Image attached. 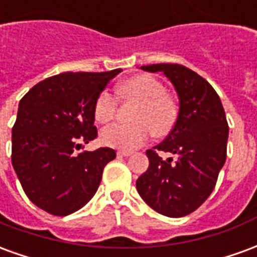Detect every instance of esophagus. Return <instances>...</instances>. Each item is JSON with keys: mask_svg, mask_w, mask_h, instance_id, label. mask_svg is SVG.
Returning <instances> with one entry per match:
<instances>
[{"mask_svg": "<svg viewBox=\"0 0 257 257\" xmlns=\"http://www.w3.org/2000/svg\"><path fill=\"white\" fill-rule=\"evenodd\" d=\"M117 154L119 157H129L132 156V151H126V150H119L117 151Z\"/></svg>", "mask_w": 257, "mask_h": 257, "instance_id": "esophagus-1", "label": "esophagus"}]
</instances>
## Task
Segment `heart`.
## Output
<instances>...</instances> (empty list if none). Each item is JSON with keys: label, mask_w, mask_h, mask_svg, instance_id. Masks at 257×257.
<instances>
[{"label": "heart", "mask_w": 257, "mask_h": 257, "mask_svg": "<svg viewBox=\"0 0 257 257\" xmlns=\"http://www.w3.org/2000/svg\"><path fill=\"white\" fill-rule=\"evenodd\" d=\"M118 93L122 99L138 101L132 114V123H114L101 131L100 142L104 146L132 150L143 145L150 131L156 136H164L172 129L178 117L173 100L165 95L164 85L151 75L139 74L125 79L118 85ZM117 108V100L110 92H101L93 107L95 119L99 123L111 121Z\"/></svg>", "instance_id": "1"}]
</instances>
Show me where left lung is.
I'll list each match as a JSON object with an SVG mask.
<instances>
[{
    "instance_id": "8db88e82",
    "label": "left lung",
    "mask_w": 257,
    "mask_h": 257,
    "mask_svg": "<svg viewBox=\"0 0 257 257\" xmlns=\"http://www.w3.org/2000/svg\"><path fill=\"white\" fill-rule=\"evenodd\" d=\"M140 68L164 73L172 82L179 97V112L165 140L146 151L150 164L136 180V189L158 213L182 217L204 204L226 162L228 125L224 108L209 82L182 64ZM158 151L174 157L162 160Z\"/></svg>"
}]
</instances>
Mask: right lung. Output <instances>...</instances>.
<instances>
[{
    "label": "right lung",
    "mask_w": 257,
    "mask_h": 257,
    "mask_svg": "<svg viewBox=\"0 0 257 257\" xmlns=\"http://www.w3.org/2000/svg\"><path fill=\"white\" fill-rule=\"evenodd\" d=\"M122 71L62 73L34 85L19 101L12 128V165L26 195L48 213L67 216L95 195L115 151L78 153L97 136L93 107Z\"/></svg>",
    "instance_id": "obj_1"
}]
</instances>
